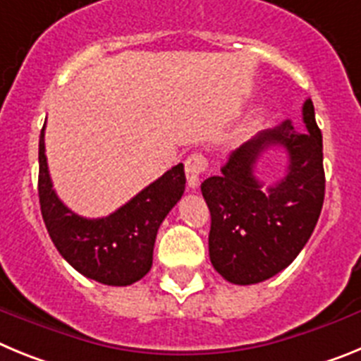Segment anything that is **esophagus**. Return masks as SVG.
Returning a JSON list of instances; mask_svg holds the SVG:
<instances>
[{"instance_id":"obj_1","label":"esophagus","mask_w":361,"mask_h":361,"mask_svg":"<svg viewBox=\"0 0 361 361\" xmlns=\"http://www.w3.org/2000/svg\"><path fill=\"white\" fill-rule=\"evenodd\" d=\"M208 168V161L204 157L202 153H191L190 157L186 159L184 162V171H186V178H188V186L191 190H195L200 183V177Z\"/></svg>"}]
</instances>
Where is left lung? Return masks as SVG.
<instances>
[{"label": "left lung", "instance_id": "left-lung-1", "mask_svg": "<svg viewBox=\"0 0 361 361\" xmlns=\"http://www.w3.org/2000/svg\"><path fill=\"white\" fill-rule=\"evenodd\" d=\"M305 130L283 121L231 152L222 173L200 186L212 213L209 258L216 273L238 286L275 276L304 250L324 206L325 173L322 132L314 106H302ZM271 145L290 157L288 173L263 190L254 175L257 159Z\"/></svg>", "mask_w": 361, "mask_h": 361}]
</instances>
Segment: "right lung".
<instances>
[{"label": "right lung", "instance_id": "obj_1", "mask_svg": "<svg viewBox=\"0 0 361 361\" xmlns=\"http://www.w3.org/2000/svg\"><path fill=\"white\" fill-rule=\"evenodd\" d=\"M186 188L183 162L146 186L117 212L103 219H85L68 209L52 188L44 126L39 137L41 215L54 245L66 262L86 279L106 286H130L152 267L153 245L162 220Z\"/></svg>", "mask_w": 361, "mask_h": 361}]
</instances>
